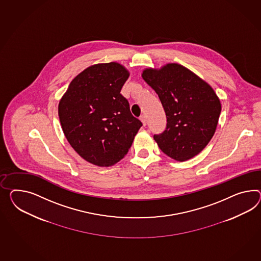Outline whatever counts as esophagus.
Instances as JSON below:
<instances>
[{
	"label": "esophagus",
	"mask_w": 261,
	"mask_h": 261,
	"mask_svg": "<svg viewBox=\"0 0 261 261\" xmlns=\"http://www.w3.org/2000/svg\"><path fill=\"white\" fill-rule=\"evenodd\" d=\"M140 120L141 122L143 123V125H144V126H146V124H147V117H146L145 115H141Z\"/></svg>",
	"instance_id": "1"
}]
</instances>
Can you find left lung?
Here are the masks:
<instances>
[{"label": "left lung", "mask_w": 261, "mask_h": 261, "mask_svg": "<svg viewBox=\"0 0 261 261\" xmlns=\"http://www.w3.org/2000/svg\"><path fill=\"white\" fill-rule=\"evenodd\" d=\"M142 77L158 94L167 115L165 132L153 136L161 150L179 162L198 155L212 139L221 114L213 88L178 63L146 68Z\"/></svg>", "instance_id": "8db88e82"}]
</instances>
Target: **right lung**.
<instances>
[{"mask_svg":"<svg viewBox=\"0 0 261 261\" xmlns=\"http://www.w3.org/2000/svg\"><path fill=\"white\" fill-rule=\"evenodd\" d=\"M129 76L118 62L89 66L71 81L59 103L69 144L85 161L101 167L122 160L142 127L121 89Z\"/></svg>","mask_w":261,"mask_h":261,"instance_id":"add662e5","label":"right lung"}]
</instances>
